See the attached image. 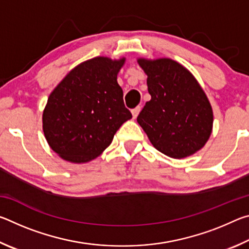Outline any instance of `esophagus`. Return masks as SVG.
Returning a JSON list of instances; mask_svg holds the SVG:
<instances>
[{"label":"esophagus","mask_w":249,"mask_h":249,"mask_svg":"<svg viewBox=\"0 0 249 249\" xmlns=\"http://www.w3.org/2000/svg\"><path fill=\"white\" fill-rule=\"evenodd\" d=\"M141 107H135L134 109H132V115H133V119H136V117L138 116V114H140V112H141Z\"/></svg>","instance_id":"esophagus-1"}]
</instances>
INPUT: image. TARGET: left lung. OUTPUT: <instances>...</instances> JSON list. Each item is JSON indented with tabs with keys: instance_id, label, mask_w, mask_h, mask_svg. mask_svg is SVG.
Here are the masks:
<instances>
[{
	"instance_id": "left-lung-1",
	"label": "left lung",
	"mask_w": 249,
	"mask_h": 249,
	"mask_svg": "<svg viewBox=\"0 0 249 249\" xmlns=\"http://www.w3.org/2000/svg\"><path fill=\"white\" fill-rule=\"evenodd\" d=\"M151 99L137 116L156 149L182 159L203 147L212 134L213 109L195 75L170 58H138Z\"/></svg>"
}]
</instances>
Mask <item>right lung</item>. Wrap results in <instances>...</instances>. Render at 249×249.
<instances>
[{"mask_svg": "<svg viewBox=\"0 0 249 249\" xmlns=\"http://www.w3.org/2000/svg\"><path fill=\"white\" fill-rule=\"evenodd\" d=\"M126 58L95 57L67 73L50 93L43 130L59 157L86 163L107 148L132 114L125 107L117 74Z\"/></svg>", "mask_w": 249, "mask_h": 249, "instance_id": "1", "label": "right lung"}]
</instances>
